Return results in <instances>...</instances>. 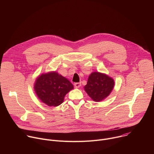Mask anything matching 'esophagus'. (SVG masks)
Masks as SVG:
<instances>
[{"label":"esophagus","instance_id":"esophagus-1","mask_svg":"<svg viewBox=\"0 0 154 154\" xmlns=\"http://www.w3.org/2000/svg\"><path fill=\"white\" fill-rule=\"evenodd\" d=\"M74 86L75 88H78L81 86V83L80 82H78V83H74Z\"/></svg>","mask_w":154,"mask_h":154}]
</instances>
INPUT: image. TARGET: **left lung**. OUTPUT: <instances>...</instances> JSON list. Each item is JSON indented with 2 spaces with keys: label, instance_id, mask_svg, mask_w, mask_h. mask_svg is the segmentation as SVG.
Masks as SVG:
<instances>
[{
  "label": "left lung",
  "instance_id": "left-lung-1",
  "mask_svg": "<svg viewBox=\"0 0 154 154\" xmlns=\"http://www.w3.org/2000/svg\"><path fill=\"white\" fill-rule=\"evenodd\" d=\"M114 80L99 72H92L84 86L85 91L94 101L100 102L108 97L113 89Z\"/></svg>",
  "mask_w": 154,
  "mask_h": 154
}]
</instances>
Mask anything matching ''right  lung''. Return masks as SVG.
<instances>
[{"label": "right lung", "mask_w": 154, "mask_h": 154, "mask_svg": "<svg viewBox=\"0 0 154 154\" xmlns=\"http://www.w3.org/2000/svg\"><path fill=\"white\" fill-rule=\"evenodd\" d=\"M72 89L73 85L57 72L42 74L37 78L34 85L38 97L50 106L61 104L65 95Z\"/></svg>", "instance_id": "obj_1"}]
</instances>
